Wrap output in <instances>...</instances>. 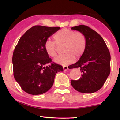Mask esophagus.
<instances>
[{
  "label": "esophagus",
  "mask_w": 120,
  "mask_h": 120,
  "mask_svg": "<svg viewBox=\"0 0 120 120\" xmlns=\"http://www.w3.org/2000/svg\"><path fill=\"white\" fill-rule=\"evenodd\" d=\"M63 70H64V71H66V70L68 69V65H63Z\"/></svg>",
  "instance_id": "34e87169"
}]
</instances>
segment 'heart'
I'll list each match as a JSON object with an SVG mask.
<instances>
[{"label": "heart", "mask_w": 120, "mask_h": 120, "mask_svg": "<svg viewBox=\"0 0 120 120\" xmlns=\"http://www.w3.org/2000/svg\"><path fill=\"white\" fill-rule=\"evenodd\" d=\"M53 41L47 40L44 44V49L47 55L55 58L57 55V47L63 45V55L57 57L55 62L62 65L74 61L75 57H81L86 50L87 39L83 33L64 28L58 31L53 35Z\"/></svg>", "instance_id": "1"}]
</instances>
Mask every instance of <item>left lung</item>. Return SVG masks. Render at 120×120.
I'll list each match as a JSON object with an SVG mask.
<instances>
[{
  "instance_id": "left-lung-1",
  "label": "left lung",
  "mask_w": 120,
  "mask_h": 120,
  "mask_svg": "<svg viewBox=\"0 0 120 120\" xmlns=\"http://www.w3.org/2000/svg\"><path fill=\"white\" fill-rule=\"evenodd\" d=\"M83 33L87 39L86 50L76 63L69 68H80L81 78L71 80L73 88L81 93H93L101 89L110 73V53L102 37L85 25L71 27Z\"/></svg>"
}]
</instances>
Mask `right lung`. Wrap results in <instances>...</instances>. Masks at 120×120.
I'll return each instance as SVG.
<instances>
[{
	"mask_svg": "<svg viewBox=\"0 0 120 120\" xmlns=\"http://www.w3.org/2000/svg\"><path fill=\"white\" fill-rule=\"evenodd\" d=\"M60 27L34 26L19 39L12 56L14 76L24 92L38 95L48 91L55 75L63 71L62 65L52 62L46 52L44 44ZM49 63L50 66L45 67Z\"/></svg>",
	"mask_w": 120,
	"mask_h": 120,
	"instance_id": "obj_1",
	"label": "right lung"
}]
</instances>
